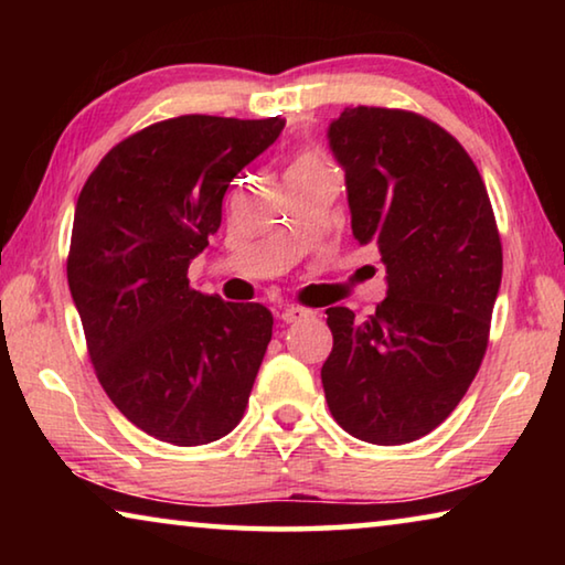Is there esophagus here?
<instances>
[{"label": "esophagus", "mask_w": 565, "mask_h": 565, "mask_svg": "<svg viewBox=\"0 0 565 565\" xmlns=\"http://www.w3.org/2000/svg\"><path fill=\"white\" fill-rule=\"evenodd\" d=\"M309 313H311V311L301 309V306H284V311H281V321H286V323H296V321H301V319L309 317Z\"/></svg>", "instance_id": "34e87169"}]
</instances>
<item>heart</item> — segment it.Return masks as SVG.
<instances>
[{
	"label": "heart",
	"instance_id": "1",
	"mask_svg": "<svg viewBox=\"0 0 565 565\" xmlns=\"http://www.w3.org/2000/svg\"><path fill=\"white\" fill-rule=\"evenodd\" d=\"M323 159L319 154H303L294 161V167H321Z\"/></svg>",
	"mask_w": 565,
	"mask_h": 565
}]
</instances>
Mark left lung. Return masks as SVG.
<instances>
[{
	"label": "left lung",
	"mask_w": 565,
	"mask_h": 565,
	"mask_svg": "<svg viewBox=\"0 0 565 565\" xmlns=\"http://www.w3.org/2000/svg\"><path fill=\"white\" fill-rule=\"evenodd\" d=\"M327 137L353 236L379 246L388 291L366 321L327 309L323 394L347 434L408 444L446 420L481 366L501 289L499 228L471 157L426 117L343 109Z\"/></svg>",
	"instance_id": "8db88e82"
}]
</instances>
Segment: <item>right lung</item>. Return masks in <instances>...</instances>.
I'll use <instances>...</instances> for the list:
<instances>
[{"label": "right lung", "instance_id": "right-lung-1", "mask_svg": "<svg viewBox=\"0 0 565 565\" xmlns=\"http://www.w3.org/2000/svg\"><path fill=\"white\" fill-rule=\"evenodd\" d=\"M284 119H167L114 147L74 209L66 279L111 404L141 431L202 446L242 420L271 341L262 303L189 286V264L222 226L238 171Z\"/></svg>", "mask_w": 565, "mask_h": 565}]
</instances>
